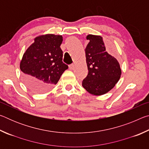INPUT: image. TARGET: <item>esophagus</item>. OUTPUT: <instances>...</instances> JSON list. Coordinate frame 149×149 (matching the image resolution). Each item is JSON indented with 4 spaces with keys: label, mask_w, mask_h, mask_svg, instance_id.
I'll return each instance as SVG.
<instances>
[{
    "label": "esophagus",
    "mask_w": 149,
    "mask_h": 149,
    "mask_svg": "<svg viewBox=\"0 0 149 149\" xmlns=\"http://www.w3.org/2000/svg\"><path fill=\"white\" fill-rule=\"evenodd\" d=\"M74 64H70V65H69V68L70 69V70H74Z\"/></svg>",
    "instance_id": "34e87169"
}]
</instances>
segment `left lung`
I'll return each mask as SVG.
<instances>
[{
    "mask_svg": "<svg viewBox=\"0 0 149 149\" xmlns=\"http://www.w3.org/2000/svg\"><path fill=\"white\" fill-rule=\"evenodd\" d=\"M87 39L89 42L85 51L89 73L83 80L82 86L93 95H102L117 84L122 70L118 60L106 51L100 35L89 34Z\"/></svg>",
    "mask_w": 149,
    "mask_h": 149,
    "instance_id": "1",
    "label": "left lung"
}]
</instances>
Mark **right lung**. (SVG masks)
<instances>
[{
  "label": "right lung",
  "instance_id": "1",
  "mask_svg": "<svg viewBox=\"0 0 149 149\" xmlns=\"http://www.w3.org/2000/svg\"><path fill=\"white\" fill-rule=\"evenodd\" d=\"M62 35H39L24 52L19 68L24 84L33 91H49L68 68L62 62Z\"/></svg>",
  "mask_w": 149,
  "mask_h": 149
}]
</instances>
